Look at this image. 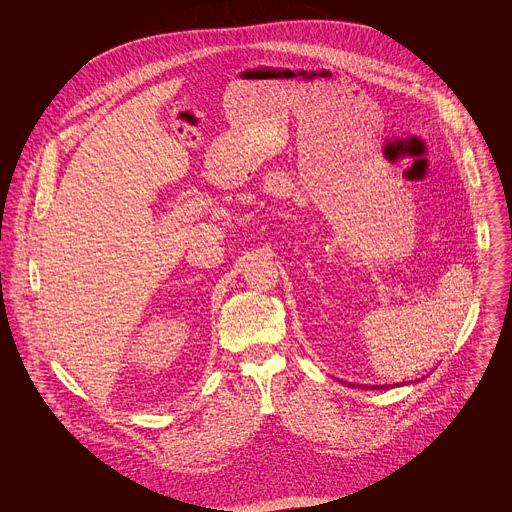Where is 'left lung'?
I'll use <instances>...</instances> for the list:
<instances>
[{"label": "left lung", "mask_w": 512, "mask_h": 512, "mask_svg": "<svg viewBox=\"0 0 512 512\" xmlns=\"http://www.w3.org/2000/svg\"><path fill=\"white\" fill-rule=\"evenodd\" d=\"M350 387H352V389L358 387V389H373V391H379V389H381V391H387V389H393V387H399V385H371V387H369V385H352V383H350Z\"/></svg>", "instance_id": "1"}]
</instances>
